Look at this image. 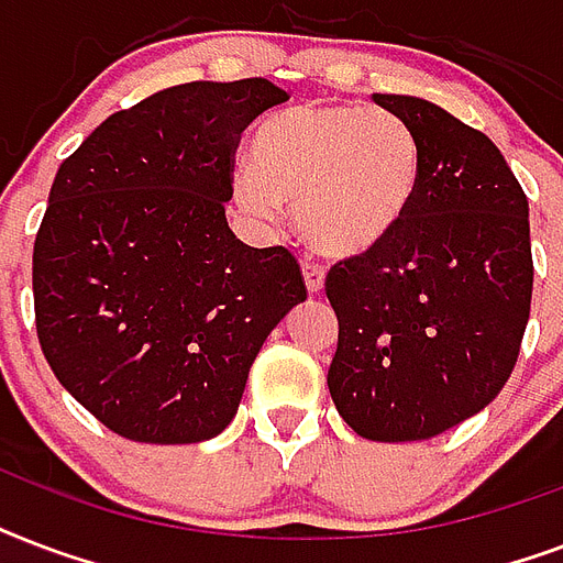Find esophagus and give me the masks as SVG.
I'll list each match as a JSON object with an SVG mask.
<instances>
[{
	"instance_id": "34e87169",
	"label": "esophagus",
	"mask_w": 563,
	"mask_h": 563,
	"mask_svg": "<svg viewBox=\"0 0 563 563\" xmlns=\"http://www.w3.org/2000/svg\"><path fill=\"white\" fill-rule=\"evenodd\" d=\"M302 276H305V287H308V294L317 296L322 294V287H325V273H322L317 264H311V261H305L302 264Z\"/></svg>"
}]
</instances>
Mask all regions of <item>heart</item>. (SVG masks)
Masks as SVG:
<instances>
[{
  "label": "heart",
  "mask_w": 563,
  "mask_h": 563,
  "mask_svg": "<svg viewBox=\"0 0 563 563\" xmlns=\"http://www.w3.org/2000/svg\"><path fill=\"white\" fill-rule=\"evenodd\" d=\"M417 132L387 108L308 102L278 111L252 137L234 196L276 225L296 208L305 241L329 258H361L399 229L420 190Z\"/></svg>",
  "instance_id": "obj_1"
}]
</instances>
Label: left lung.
Segmentation results:
<instances>
[{"label": "left lung", "mask_w": 563, "mask_h": 563, "mask_svg": "<svg viewBox=\"0 0 563 563\" xmlns=\"http://www.w3.org/2000/svg\"><path fill=\"white\" fill-rule=\"evenodd\" d=\"M411 123L420 190L378 250L338 261L329 394L361 438L429 440L496 399L531 308L529 199L503 152L440 104L373 93Z\"/></svg>", "instance_id": "1"}]
</instances>
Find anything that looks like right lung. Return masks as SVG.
I'll return each mask as SVG.
<instances>
[{
  "label": "right lung",
  "instance_id": "right-lung-1",
  "mask_svg": "<svg viewBox=\"0 0 563 563\" xmlns=\"http://www.w3.org/2000/svg\"><path fill=\"white\" fill-rule=\"evenodd\" d=\"M282 102L267 78L167 87L58 167L34 241L37 341L123 438H217L267 334L308 296L285 246H246L225 222L241 134Z\"/></svg>",
  "mask_w": 563,
  "mask_h": 563
}]
</instances>
